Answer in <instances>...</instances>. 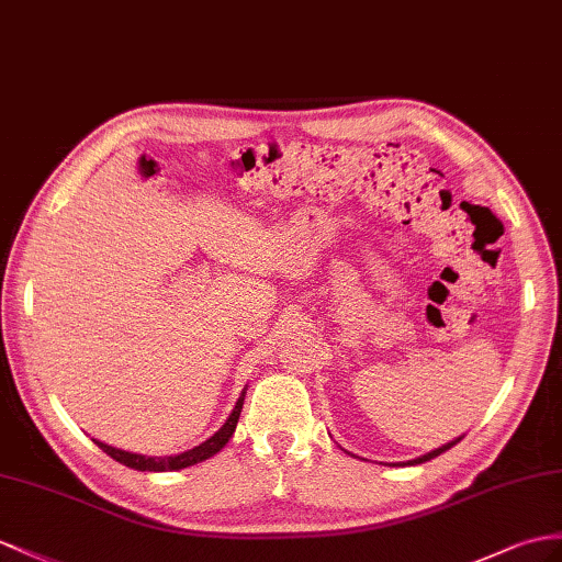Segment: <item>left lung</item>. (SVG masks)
<instances>
[{"label":"left lung","instance_id":"8db88e82","mask_svg":"<svg viewBox=\"0 0 562 562\" xmlns=\"http://www.w3.org/2000/svg\"><path fill=\"white\" fill-rule=\"evenodd\" d=\"M462 439V436H460ZM460 439H456V441H450V443H446V446H441V448H436V450H431V453H427V456H422V458H417V460H409L407 464H419V462H427V460H431V458H436V456H441V453H446L448 448H453Z\"/></svg>","mask_w":562,"mask_h":562}]
</instances>
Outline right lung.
Masks as SVG:
<instances>
[{"instance_id":"right-lung-1","label":"right lung","mask_w":562,"mask_h":562,"mask_svg":"<svg viewBox=\"0 0 562 562\" xmlns=\"http://www.w3.org/2000/svg\"><path fill=\"white\" fill-rule=\"evenodd\" d=\"M243 401H245V391L240 393V398L234 407V413L228 415V419L224 422V427L218 429L212 439H207L204 443L195 446L193 450H186V453L181 456H169V458H147V456H138V453H126V450H119V448H112L106 446L102 441H94L98 443L106 456H112L116 462L126 464V468H133V470H140V472H171V470H183V468H190V464H198L202 460H207L212 456H216L218 450H222L231 436H234L236 431V424H238V417H240V409H243Z\"/></svg>"}]
</instances>
